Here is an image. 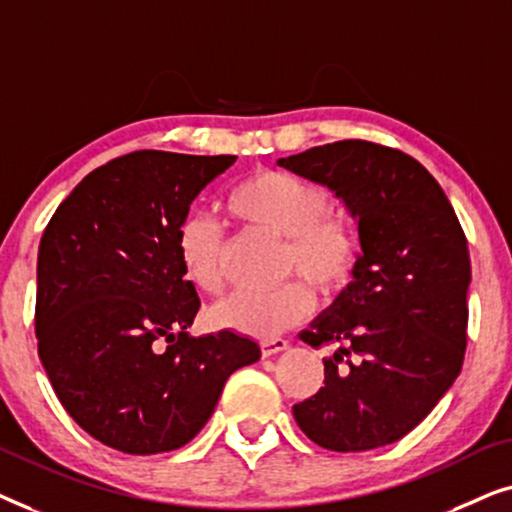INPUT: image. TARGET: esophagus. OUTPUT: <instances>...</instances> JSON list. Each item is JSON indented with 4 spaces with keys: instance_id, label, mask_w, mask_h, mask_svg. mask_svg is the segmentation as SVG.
Listing matches in <instances>:
<instances>
[{
    "instance_id": "esophagus-1",
    "label": "esophagus",
    "mask_w": 512,
    "mask_h": 512,
    "mask_svg": "<svg viewBox=\"0 0 512 512\" xmlns=\"http://www.w3.org/2000/svg\"><path fill=\"white\" fill-rule=\"evenodd\" d=\"M286 347H289V342H286L284 338H270V340H263V342H261V352H263V356L279 354V352H284Z\"/></svg>"
}]
</instances>
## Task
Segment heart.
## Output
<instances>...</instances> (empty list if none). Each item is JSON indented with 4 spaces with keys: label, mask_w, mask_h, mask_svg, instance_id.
<instances>
[{
    "label": "heart",
    "mask_w": 512,
    "mask_h": 512,
    "mask_svg": "<svg viewBox=\"0 0 512 512\" xmlns=\"http://www.w3.org/2000/svg\"><path fill=\"white\" fill-rule=\"evenodd\" d=\"M226 205L240 219L284 237L282 270L298 272L321 293L338 291L352 277L359 258L354 223L328 207V193L291 172L263 170L240 181ZM223 230L205 214H191L177 233L179 261L186 277L205 293L226 286ZM303 279H291L270 291L244 289L214 307L219 326L254 338H272L312 310L314 291Z\"/></svg>",
    "instance_id": "1"
}]
</instances>
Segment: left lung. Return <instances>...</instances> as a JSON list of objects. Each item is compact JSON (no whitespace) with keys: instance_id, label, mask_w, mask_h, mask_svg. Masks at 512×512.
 I'll return each mask as SVG.
<instances>
[{"instance_id":"left-lung-1","label":"left lung","mask_w":512,"mask_h":512,"mask_svg":"<svg viewBox=\"0 0 512 512\" xmlns=\"http://www.w3.org/2000/svg\"><path fill=\"white\" fill-rule=\"evenodd\" d=\"M277 165L328 186L359 223L354 282L300 340L338 345L324 387L293 405L300 431L333 452L410 433L457 380L466 352L471 258L429 170L389 146L342 139Z\"/></svg>"}]
</instances>
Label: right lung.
<instances>
[{
  "instance_id": "obj_1",
  "label": "right lung",
  "mask_w": 512,
  "mask_h": 512,
  "mask_svg": "<svg viewBox=\"0 0 512 512\" xmlns=\"http://www.w3.org/2000/svg\"><path fill=\"white\" fill-rule=\"evenodd\" d=\"M237 156L135 151L97 167L41 235L34 331L55 396L100 443L158 454L198 436L237 368L261 359L235 331L188 335L200 310L177 233Z\"/></svg>"
}]
</instances>
